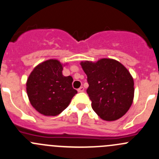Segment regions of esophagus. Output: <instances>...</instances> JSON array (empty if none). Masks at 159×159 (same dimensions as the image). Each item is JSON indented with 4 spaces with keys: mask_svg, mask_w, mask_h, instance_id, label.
<instances>
[{
    "mask_svg": "<svg viewBox=\"0 0 159 159\" xmlns=\"http://www.w3.org/2000/svg\"><path fill=\"white\" fill-rule=\"evenodd\" d=\"M84 91V88H83V87H80V88L78 89V92H83Z\"/></svg>",
    "mask_w": 159,
    "mask_h": 159,
    "instance_id": "34e87169",
    "label": "esophagus"
}]
</instances>
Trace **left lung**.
Wrapping results in <instances>:
<instances>
[{
  "label": "left lung",
  "instance_id": "obj_1",
  "mask_svg": "<svg viewBox=\"0 0 159 159\" xmlns=\"http://www.w3.org/2000/svg\"><path fill=\"white\" fill-rule=\"evenodd\" d=\"M81 65L88 76L87 93L93 111L107 121L122 117L131 107L134 97L133 78L128 70L110 58L97 62L82 61Z\"/></svg>",
  "mask_w": 159,
  "mask_h": 159
}]
</instances>
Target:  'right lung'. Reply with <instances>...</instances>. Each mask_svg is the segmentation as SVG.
<instances>
[{"label":"right lung","mask_w":159,"mask_h":159,"mask_svg":"<svg viewBox=\"0 0 159 159\" xmlns=\"http://www.w3.org/2000/svg\"><path fill=\"white\" fill-rule=\"evenodd\" d=\"M62 70L58 60H47L38 65L27 79L26 92L32 106L45 116L61 113L78 93L72 88V77L63 76Z\"/></svg>","instance_id":"1"}]
</instances>
